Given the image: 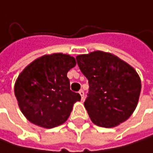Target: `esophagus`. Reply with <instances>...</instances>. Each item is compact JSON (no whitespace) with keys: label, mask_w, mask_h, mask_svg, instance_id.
Segmentation results:
<instances>
[{"label":"esophagus","mask_w":153,"mask_h":153,"mask_svg":"<svg viewBox=\"0 0 153 153\" xmlns=\"http://www.w3.org/2000/svg\"><path fill=\"white\" fill-rule=\"evenodd\" d=\"M79 94L81 96V100H83V99H84V91H83V90H79Z\"/></svg>","instance_id":"obj_1"}]
</instances>
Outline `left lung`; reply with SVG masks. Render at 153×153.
Here are the masks:
<instances>
[{"mask_svg": "<svg viewBox=\"0 0 153 153\" xmlns=\"http://www.w3.org/2000/svg\"><path fill=\"white\" fill-rule=\"evenodd\" d=\"M89 83L85 107L96 126L115 127L137 107L141 80L136 70L111 53L94 51L76 57Z\"/></svg>", "mask_w": 153, "mask_h": 153, "instance_id": "left-lung-1", "label": "left lung"}]
</instances>
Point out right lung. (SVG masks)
Masks as SVG:
<instances>
[{"label": "right lung", "mask_w": 153, "mask_h": 153, "mask_svg": "<svg viewBox=\"0 0 153 153\" xmlns=\"http://www.w3.org/2000/svg\"><path fill=\"white\" fill-rule=\"evenodd\" d=\"M73 56L61 53L41 56L22 70L14 84V95L23 115L43 128L68 120L81 97L70 90L68 72L75 67Z\"/></svg>", "instance_id": "1"}]
</instances>
